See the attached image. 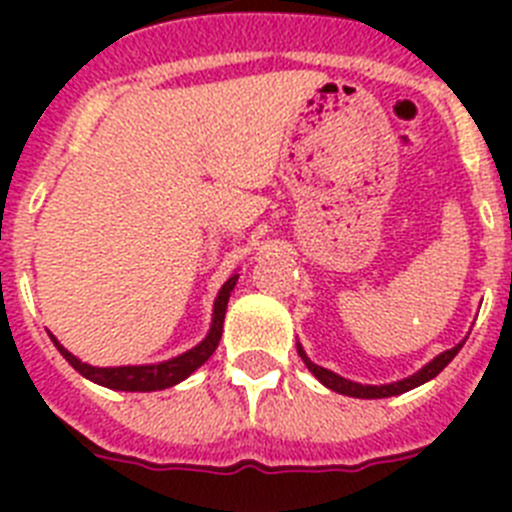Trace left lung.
<instances>
[{"instance_id":"left-lung-1","label":"left lung","mask_w":512,"mask_h":512,"mask_svg":"<svg viewBox=\"0 0 512 512\" xmlns=\"http://www.w3.org/2000/svg\"><path fill=\"white\" fill-rule=\"evenodd\" d=\"M461 346H464V341L456 343V346L449 348V351L438 354L436 359H431L425 366H420L418 372L410 374V377L397 379V382H390V384L351 382V379L341 377V374L330 372V369H325V366H318L315 361H310V356L305 354L302 343H297V354H300V359L305 361V366L312 372V377L318 379L320 384H325L328 390L338 392V395H346V397H359V400H382V397L402 395V392H410V390H415V387H420V384L431 382L433 377H438V374H441L443 369L449 366V361L459 354Z\"/></svg>"}]
</instances>
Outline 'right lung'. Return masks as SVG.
<instances>
[{"instance_id": "right-lung-1", "label": "right lung", "mask_w": 512, "mask_h": 512, "mask_svg": "<svg viewBox=\"0 0 512 512\" xmlns=\"http://www.w3.org/2000/svg\"><path fill=\"white\" fill-rule=\"evenodd\" d=\"M235 282H238V274H230L228 282L220 287L215 297V305H212V323L210 330H207V336L202 338L200 343L184 354L174 356V359L158 361V364H135V366H92L84 364L81 359H76L71 354L69 348H63L58 343L56 336H51L53 346L61 351V356L74 366L76 372L81 377H87L89 382L102 384V387H110V390H120V392H156V390H166V387H174V384L184 382L189 374H194L215 354L217 343H220V336H223V320H225V310H228V300L230 292H233Z\"/></svg>"}]
</instances>
